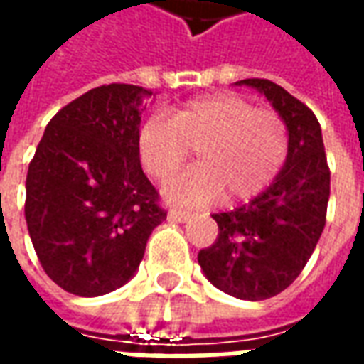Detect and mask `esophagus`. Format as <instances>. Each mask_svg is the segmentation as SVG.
<instances>
[{"label": "esophagus", "instance_id": "esophagus-1", "mask_svg": "<svg viewBox=\"0 0 364 364\" xmlns=\"http://www.w3.org/2000/svg\"><path fill=\"white\" fill-rule=\"evenodd\" d=\"M167 218L173 222H189L193 218V214L185 213V210H169Z\"/></svg>", "mask_w": 364, "mask_h": 364}]
</instances>
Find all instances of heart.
<instances>
[{"instance_id": "obj_1", "label": "heart", "mask_w": 364, "mask_h": 364, "mask_svg": "<svg viewBox=\"0 0 364 364\" xmlns=\"http://www.w3.org/2000/svg\"><path fill=\"white\" fill-rule=\"evenodd\" d=\"M191 150H197L198 166L167 185V200L205 206L226 195L228 203H244L281 173L289 156V128L274 109L220 93L185 103L171 120L151 114L138 130L140 164L159 183L187 164Z\"/></svg>"}]
</instances>
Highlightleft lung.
I'll list each match as a JSON object with an SVG mask.
<instances>
[{
  "label": "left lung",
  "instance_id": "obj_1",
  "mask_svg": "<svg viewBox=\"0 0 364 364\" xmlns=\"http://www.w3.org/2000/svg\"><path fill=\"white\" fill-rule=\"evenodd\" d=\"M289 128V156L273 185L250 205L213 214L218 236L198 252L216 289L242 300H267L294 282L320 240L329 200V167L312 109L281 85L250 77Z\"/></svg>",
  "mask_w": 364,
  "mask_h": 364
}]
</instances>
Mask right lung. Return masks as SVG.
<instances>
[{
    "instance_id": "1",
    "label": "right lung",
    "mask_w": 364,
    "mask_h": 364,
    "mask_svg": "<svg viewBox=\"0 0 364 364\" xmlns=\"http://www.w3.org/2000/svg\"><path fill=\"white\" fill-rule=\"evenodd\" d=\"M130 83L62 107L28 164L25 218L44 273L77 296H101L136 273L167 210L138 156L142 101Z\"/></svg>"
}]
</instances>
